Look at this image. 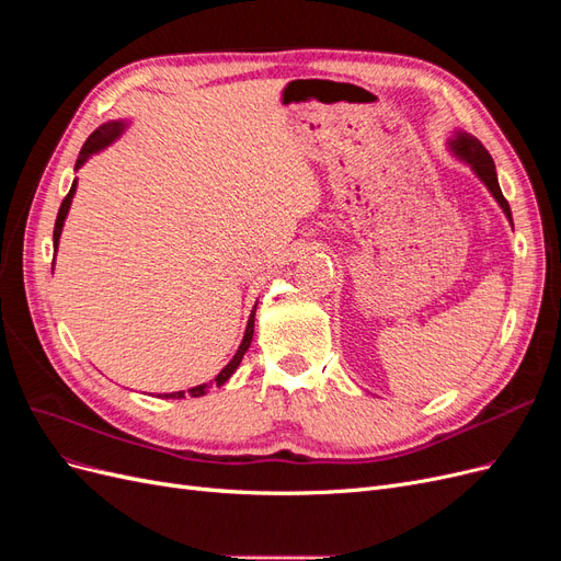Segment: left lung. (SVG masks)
I'll return each mask as SVG.
<instances>
[{
	"instance_id": "1",
	"label": "left lung",
	"mask_w": 561,
	"mask_h": 561,
	"mask_svg": "<svg viewBox=\"0 0 561 561\" xmlns=\"http://www.w3.org/2000/svg\"><path fill=\"white\" fill-rule=\"evenodd\" d=\"M449 149L454 151L458 159L466 161L472 168V173L484 182V186L491 192V196L499 201V206L503 208L505 217L511 219V225H513V213H511V206H507V201L503 198V192L499 186L494 159L489 157V151L482 147V142L478 138H472V135L458 130L454 135V140H449Z\"/></svg>"
}]
</instances>
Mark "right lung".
<instances>
[{
  "instance_id": "1",
  "label": "right lung",
  "mask_w": 561,
  "mask_h": 561,
  "mask_svg": "<svg viewBox=\"0 0 561 561\" xmlns=\"http://www.w3.org/2000/svg\"><path fill=\"white\" fill-rule=\"evenodd\" d=\"M126 126H128L126 122H110V124L100 126L98 130H93V133L89 135V140L83 142V147H81V151H79V159H77V163H75V171H79V168H81L83 163H87L93 154H98L100 149H105L107 145H112V142L118 138V135H122V133L126 130ZM75 192H77V180L72 182V190L67 192L65 201L60 203V210H58V217H56V227H54V248H56V250H58V241H60V233H62L65 217H67V213H70V206H72ZM254 309H257V307H254ZM254 309H252V313H250V318H248L245 334H243V342H241L239 351H236V355L229 360V365L215 377V383H217V386H222V383L229 381V377L233 375V371L239 369L245 351L250 348L252 332H254ZM210 383H213V381H210ZM206 390H208V383H201V386H194V388L186 390V393H190L192 398H198V396H206ZM165 398H184V390H178V393H165Z\"/></svg>"
}]
</instances>
